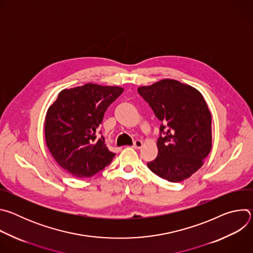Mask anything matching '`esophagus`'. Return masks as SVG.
<instances>
[{
    "label": "esophagus",
    "instance_id": "1",
    "mask_svg": "<svg viewBox=\"0 0 253 253\" xmlns=\"http://www.w3.org/2000/svg\"><path fill=\"white\" fill-rule=\"evenodd\" d=\"M142 145H143V143H142V141L141 140H135L134 141V143H133V148H135V149H140L141 147H142Z\"/></svg>",
    "mask_w": 253,
    "mask_h": 253
}]
</instances>
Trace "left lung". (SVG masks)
<instances>
[{
  "instance_id": "left-lung-1",
  "label": "left lung",
  "mask_w": 253,
  "mask_h": 253,
  "mask_svg": "<svg viewBox=\"0 0 253 253\" xmlns=\"http://www.w3.org/2000/svg\"><path fill=\"white\" fill-rule=\"evenodd\" d=\"M161 122L158 155L148 168L169 182L189 178L211 150V113L199 91L165 79L138 88Z\"/></svg>"
}]
</instances>
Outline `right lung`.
<instances>
[{"instance_id":"right-lung-1","label":"right lung","mask_w":253,"mask_h":253,"mask_svg":"<svg viewBox=\"0 0 253 253\" xmlns=\"http://www.w3.org/2000/svg\"><path fill=\"white\" fill-rule=\"evenodd\" d=\"M123 88L85 84L65 89L50 106L45 122L46 144L57 163L75 177L86 178L109 165L115 153L100 136L104 114Z\"/></svg>"}]
</instances>
